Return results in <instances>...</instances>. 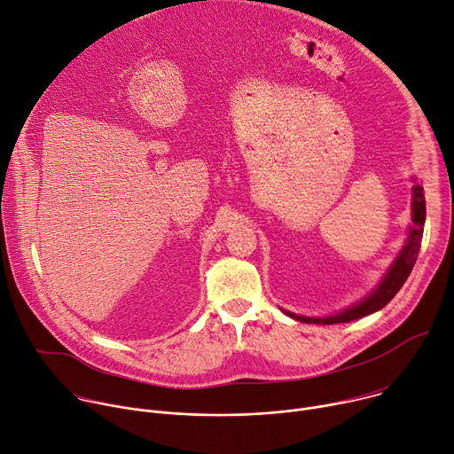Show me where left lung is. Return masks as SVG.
I'll return each instance as SVG.
<instances>
[{
  "mask_svg": "<svg viewBox=\"0 0 454 454\" xmlns=\"http://www.w3.org/2000/svg\"><path fill=\"white\" fill-rule=\"evenodd\" d=\"M411 211H413V227L410 229L408 239L402 247L400 254L396 256V260L393 262V265L387 269L386 276L382 278V281L379 283V286L363 301H359L357 305L349 307L339 314L333 316H326V317H307V316H295L292 312H285L286 316L301 321V323H316V325H337V323H349L361 319L364 316H370L380 309H384L389 301L395 297V294L402 288V285L406 283V279L410 278L419 250H420V243H422V234H424V222H426V200H424V189L417 184L413 185V204H411Z\"/></svg>",
  "mask_w": 454,
  "mask_h": 454,
  "instance_id": "8db88e82",
  "label": "left lung"
}]
</instances>
